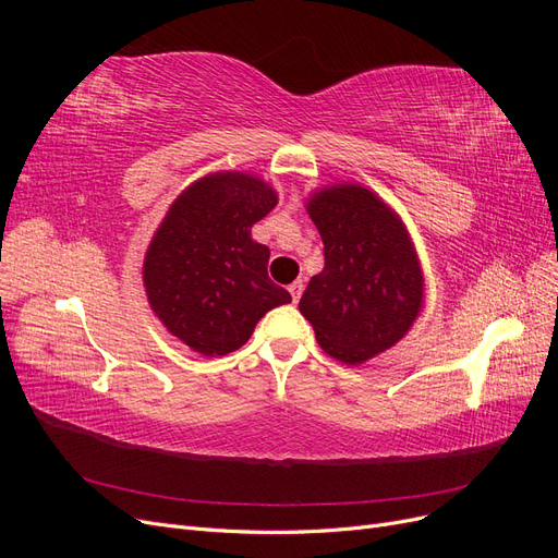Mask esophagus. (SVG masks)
<instances>
[{"label": "esophagus", "instance_id": "obj_1", "mask_svg": "<svg viewBox=\"0 0 558 558\" xmlns=\"http://www.w3.org/2000/svg\"><path fill=\"white\" fill-rule=\"evenodd\" d=\"M289 291H291L293 302H298V300H300V295H302V281H293V283L289 286Z\"/></svg>", "mask_w": 558, "mask_h": 558}]
</instances>
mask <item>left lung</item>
Instances as JSON below:
<instances>
[{
    "mask_svg": "<svg viewBox=\"0 0 558 558\" xmlns=\"http://www.w3.org/2000/svg\"><path fill=\"white\" fill-rule=\"evenodd\" d=\"M305 207L324 240L326 267L300 298V314L328 356L361 365L396 347L424 307L416 246L398 211L363 183H330Z\"/></svg>",
    "mask_w": 558,
    "mask_h": 558,
    "instance_id": "obj_1",
    "label": "left lung"
}]
</instances>
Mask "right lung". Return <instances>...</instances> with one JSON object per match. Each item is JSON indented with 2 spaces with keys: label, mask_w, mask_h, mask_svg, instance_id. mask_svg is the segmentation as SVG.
<instances>
[{
  "label": "right lung",
  "mask_w": 558,
  "mask_h": 558,
  "mask_svg": "<svg viewBox=\"0 0 558 558\" xmlns=\"http://www.w3.org/2000/svg\"><path fill=\"white\" fill-rule=\"evenodd\" d=\"M277 202L258 174L211 172L177 195L154 232L142 267L148 307L195 353L238 351L269 310L291 302L267 277L269 248L251 238Z\"/></svg>",
  "instance_id": "obj_1"
}]
</instances>
